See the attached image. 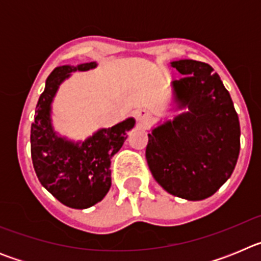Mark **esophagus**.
<instances>
[{"label": "esophagus", "mask_w": 261, "mask_h": 261, "mask_svg": "<svg viewBox=\"0 0 261 261\" xmlns=\"http://www.w3.org/2000/svg\"><path fill=\"white\" fill-rule=\"evenodd\" d=\"M135 116L138 123L147 124L151 120V112L147 111L146 108H138V110L135 111Z\"/></svg>", "instance_id": "34e87169"}]
</instances>
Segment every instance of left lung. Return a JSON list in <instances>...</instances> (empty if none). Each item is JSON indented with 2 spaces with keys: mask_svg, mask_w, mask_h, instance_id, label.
<instances>
[{
  "mask_svg": "<svg viewBox=\"0 0 261 261\" xmlns=\"http://www.w3.org/2000/svg\"><path fill=\"white\" fill-rule=\"evenodd\" d=\"M184 77L172 81V120L151 129L146 161L168 193L199 201L211 197L231 176L241 149V126L231 96L209 64L171 62Z\"/></svg>",
  "mask_w": 261,
  "mask_h": 261,
  "instance_id": "1",
  "label": "left lung"
}]
</instances>
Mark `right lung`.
<instances>
[{
  "instance_id": "1",
  "label": "right lung",
  "mask_w": 261,
  "mask_h": 261,
  "mask_svg": "<svg viewBox=\"0 0 261 261\" xmlns=\"http://www.w3.org/2000/svg\"><path fill=\"white\" fill-rule=\"evenodd\" d=\"M95 61L53 69L38 100L31 124V156L41 186L60 202L87 209L102 201L111 188V158L121 149L126 133L135 126L133 117L111 128L98 129L85 141H71L55 130L52 103L60 85L74 71L96 68Z\"/></svg>"
}]
</instances>
